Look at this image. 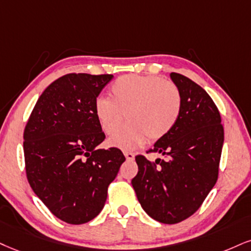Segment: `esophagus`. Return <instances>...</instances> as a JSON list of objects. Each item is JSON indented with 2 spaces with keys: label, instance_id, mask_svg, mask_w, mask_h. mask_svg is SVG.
<instances>
[{
  "label": "esophagus",
  "instance_id": "obj_1",
  "mask_svg": "<svg viewBox=\"0 0 251 251\" xmlns=\"http://www.w3.org/2000/svg\"><path fill=\"white\" fill-rule=\"evenodd\" d=\"M125 156L126 160H134L135 158V153L130 152V151H125Z\"/></svg>",
  "mask_w": 251,
  "mask_h": 251
}]
</instances>
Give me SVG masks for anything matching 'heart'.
<instances>
[{
    "label": "heart",
    "instance_id": "heart-1",
    "mask_svg": "<svg viewBox=\"0 0 251 251\" xmlns=\"http://www.w3.org/2000/svg\"><path fill=\"white\" fill-rule=\"evenodd\" d=\"M110 98H99L94 103L95 116L102 130L113 135L125 120L129 125L109 140L122 150L140 147L165 137L180 116L182 97L175 82L159 76L126 74L110 87Z\"/></svg>",
    "mask_w": 251,
    "mask_h": 251
}]
</instances>
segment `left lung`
<instances>
[{"label": "left lung", "mask_w": 251, "mask_h": 251, "mask_svg": "<svg viewBox=\"0 0 251 251\" xmlns=\"http://www.w3.org/2000/svg\"><path fill=\"white\" fill-rule=\"evenodd\" d=\"M170 78L180 89L182 107L172 130L153 145L165 159L137 156L131 180L145 213L166 225L190 218L214 187L225 138L220 113L205 89L179 73Z\"/></svg>", "instance_id": "left-lung-1"}]
</instances>
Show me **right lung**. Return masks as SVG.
<instances>
[{"label": "right lung", "mask_w": 251, "mask_h": 251, "mask_svg": "<svg viewBox=\"0 0 251 251\" xmlns=\"http://www.w3.org/2000/svg\"><path fill=\"white\" fill-rule=\"evenodd\" d=\"M111 74L71 73L48 86L24 130L26 177L36 196L71 225L93 220L126 160L117 148L98 149L104 134L94 103Z\"/></svg>", "instance_id": "right-lung-1"}]
</instances>
